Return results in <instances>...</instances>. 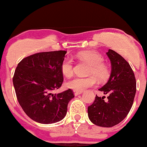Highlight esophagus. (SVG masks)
Masks as SVG:
<instances>
[{"label":"esophagus","mask_w":147,"mask_h":147,"mask_svg":"<svg viewBox=\"0 0 147 147\" xmlns=\"http://www.w3.org/2000/svg\"><path fill=\"white\" fill-rule=\"evenodd\" d=\"M82 93V91H74V94H75V96L78 95H80V94Z\"/></svg>","instance_id":"1"}]
</instances>
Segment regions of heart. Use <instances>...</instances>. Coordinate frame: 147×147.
Wrapping results in <instances>:
<instances>
[{"instance_id": "obj_1", "label": "heart", "mask_w": 147, "mask_h": 147, "mask_svg": "<svg viewBox=\"0 0 147 147\" xmlns=\"http://www.w3.org/2000/svg\"><path fill=\"white\" fill-rule=\"evenodd\" d=\"M80 59L86 62L90 65L88 74L94 75L98 80L103 81L108 78V69L103 64V57L100 54L90 51L81 52L78 54ZM62 75L66 78H70L74 73L73 60L69 57H66L62 62L60 66ZM96 84V80L94 77L88 78H75L67 83L68 88L74 91H82L87 88L94 86Z\"/></svg>"}]
</instances>
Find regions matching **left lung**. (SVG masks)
<instances>
[{"label":"left lung","instance_id":"1","mask_svg":"<svg viewBox=\"0 0 147 147\" xmlns=\"http://www.w3.org/2000/svg\"><path fill=\"white\" fill-rule=\"evenodd\" d=\"M111 64L108 81L99 90L108 95V100L96 95L88 108L90 121L102 127H112L121 122L130 111L136 91L134 73L129 62L112 49L106 52Z\"/></svg>","mask_w":147,"mask_h":147}]
</instances>
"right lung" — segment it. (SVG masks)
<instances>
[{"instance_id": "right-lung-1", "label": "right lung", "mask_w": 147, "mask_h": 147, "mask_svg": "<svg viewBox=\"0 0 147 147\" xmlns=\"http://www.w3.org/2000/svg\"><path fill=\"white\" fill-rule=\"evenodd\" d=\"M66 51L39 52L24 58L16 67L13 83L17 100L26 114L44 124L57 123L67 114L74 98L71 89L57 94L63 82L60 66Z\"/></svg>"}]
</instances>
